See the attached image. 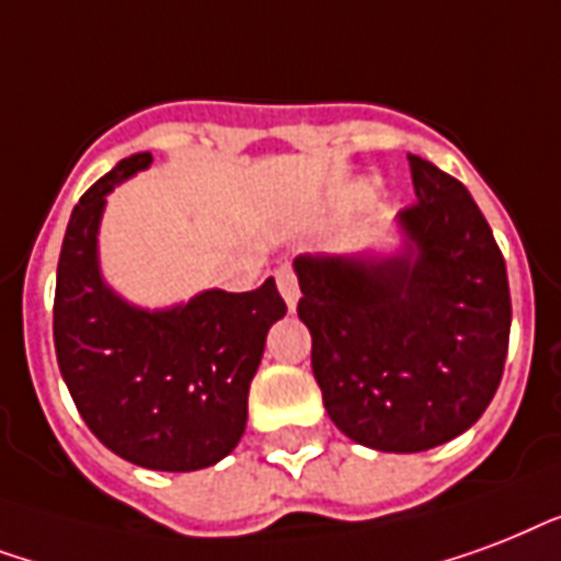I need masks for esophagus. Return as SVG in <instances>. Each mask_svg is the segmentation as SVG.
I'll list each match as a JSON object with an SVG mask.
<instances>
[{"instance_id":"1","label":"esophagus","mask_w":561,"mask_h":561,"mask_svg":"<svg viewBox=\"0 0 561 561\" xmlns=\"http://www.w3.org/2000/svg\"><path fill=\"white\" fill-rule=\"evenodd\" d=\"M277 289L284 295V301L289 310H295V304H298V277H295L293 266H280L277 268Z\"/></svg>"}]
</instances>
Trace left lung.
I'll use <instances>...</instances> for the list:
<instances>
[{
    "label": "left lung",
    "instance_id": "obj_1",
    "mask_svg": "<svg viewBox=\"0 0 561 561\" xmlns=\"http://www.w3.org/2000/svg\"><path fill=\"white\" fill-rule=\"evenodd\" d=\"M410 172L401 254L295 260L324 410L383 454L466 433L492 403L510 348V280L489 221L430 160L410 154Z\"/></svg>",
    "mask_w": 561,
    "mask_h": 561
}]
</instances>
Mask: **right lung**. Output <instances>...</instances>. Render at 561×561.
Wrapping results in <instances>:
<instances>
[{
	"label": "right lung",
	"instance_id": "right-lung-1",
	"mask_svg": "<svg viewBox=\"0 0 561 561\" xmlns=\"http://www.w3.org/2000/svg\"><path fill=\"white\" fill-rule=\"evenodd\" d=\"M151 163L119 160L69 216L55 284V354L81 419L116 457L151 471H198L245 433L266 333L284 319L275 277L251 293L207 289L172 310L123 301L99 272V221L119 181Z\"/></svg>",
	"mask_w": 561,
	"mask_h": 561
}]
</instances>
